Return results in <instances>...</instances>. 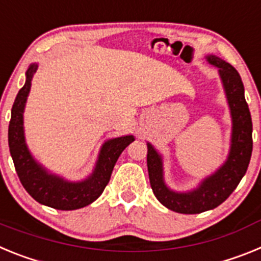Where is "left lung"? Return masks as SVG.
Here are the masks:
<instances>
[{"label": "left lung", "mask_w": 261, "mask_h": 261, "mask_svg": "<svg viewBox=\"0 0 261 261\" xmlns=\"http://www.w3.org/2000/svg\"><path fill=\"white\" fill-rule=\"evenodd\" d=\"M205 59L218 69L231 116L230 149L225 162L205 176L196 188L179 192L166 184L162 155L147 142V171L151 190L161 204L176 213L197 214L222 204L244 176L252 154V120L241 75L234 66L216 55H208Z\"/></svg>", "instance_id": "left-lung-1"}]
</instances>
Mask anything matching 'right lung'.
I'll return each mask as SVG.
<instances>
[{
    "label": "right lung",
    "mask_w": 261,
    "mask_h": 261,
    "mask_svg": "<svg viewBox=\"0 0 261 261\" xmlns=\"http://www.w3.org/2000/svg\"><path fill=\"white\" fill-rule=\"evenodd\" d=\"M36 70V62L29 66L26 82L19 90L11 108V120L9 124V147L11 158L20 183L32 199L59 211H75L87 206L102 195L120 154L130 142L135 141V136L126 135L105 141L99 150L93 172L86 179L71 181L50 172L32 155L24 136L23 114Z\"/></svg>",
    "instance_id": "obj_1"
}]
</instances>
